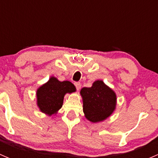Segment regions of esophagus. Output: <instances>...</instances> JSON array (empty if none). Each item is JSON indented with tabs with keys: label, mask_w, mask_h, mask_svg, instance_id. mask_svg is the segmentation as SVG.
<instances>
[{
	"label": "esophagus",
	"mask_w": 158,
	"mask_h": 158,
	"mask_svg": "<svg viewBox=\"0 0 158 158\" xmlns=\"http://www.w3.org/2000/svg\"><path fill=\"white\" fill-rule=\"evenodd\" d=\"M75 86H76V88L77 90H79V89L81 88V83L79 82H75Z\"/></svg>",
	"instance_id": "obj_1"
}]
</instances>
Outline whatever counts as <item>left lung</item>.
Listing matches in <instances>:
<instances>
[{
    "label": "left lung",
    "mask_w": 158,
    "mask_h": 158,
    "mask_svg": "<svg viewBox=\"0 0 158 158\" xmlns=\"http://www.w3.org/2000/svg\"><path fill=\"white\" fill-rule=\"evenodd\" d=\"M83 99V111L92 122L105 120L115 109V93L101 80L95 81L92 87L81 89Z\"/></svg>",
    "instance_id": "1"
}]
</instances>
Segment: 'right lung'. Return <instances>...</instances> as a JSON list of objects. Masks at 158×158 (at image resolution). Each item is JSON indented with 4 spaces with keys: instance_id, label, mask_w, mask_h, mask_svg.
I'll return each mask as SVG.
<instances>
[{
    "instance_id": "1",
    "label": "right lung",
    "mask_w": 158,
    "mask_h": 158,
    "mask_svg": "<svg viewBox=\"0 0 158 158\" xmlns=\"http://www.w3.org/2000/svg\"><path fill=\"white\" fill-rule=\"evenodd\" d=\"M76 91V87L69 81L60 82L51 77L46 84L37 90V105L42 112L51 115L61 109L66 93Z\"/></svg>"
}]
</instances>
